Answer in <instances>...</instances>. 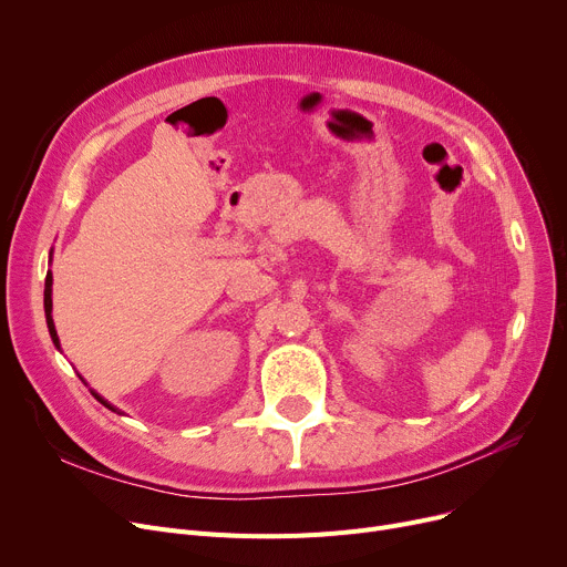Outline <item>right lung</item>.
<instances>
[{"mask_svg":"<svg viewBox=\"0 0 567 567\" xmlns=\"http://www.w3.org/2000/svg\"><path fill=\"white\" fill-rule=\"evenodd\" d=\"M50 287H52V276L48 274V278H45V319H48V329H50V338H52V342H54V344L59 347V338H56V331H54V323H52V315H50V312H52V289H50ZM92 395H94V398H96V400H99V402H101L103 406H107V409L116 411V409H114V406H112L110 402H105V400H103V398H101L99 393H94V391H92Z\"/></svg>","mask_w":567,"mask_h":567,"instance_id":"right-lung-1","label":"right lung"}]
</instances>
